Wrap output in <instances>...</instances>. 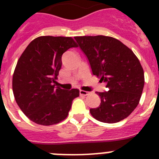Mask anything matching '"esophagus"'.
<instances>
[{
	"label": "esophagus",
	"instance_id": "esophagus-1",
	"mask_svg": "<svg viewBox=\"0 0 159 159\" xmlns=\"http://www.w3.org/2000/svg\"><path fill=\"white\" fill-rule=\"evenodd\" d=\"M88 94H89V92H86V91H83V90H80V95H84V96H86V95H88Z\"/></svg>",
	"mask_w": 159,
	"mask_h": 159
}]
</instances>
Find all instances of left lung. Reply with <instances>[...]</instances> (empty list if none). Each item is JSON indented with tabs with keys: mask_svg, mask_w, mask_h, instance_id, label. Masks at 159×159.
<instances>
[{
	"mask_svg": "<svg viewBox=\"0 0 159 159\" xmlns=\"http://www.w3.org/2000/svg\"><path fill=\"white\" fill-rule=\"evenodd\" d=\"M75 39L89 60L92 74L109 88L107 92H96L101 103L90 109L91 115L107 123L126 119L139 104L145 83L138 57L131 49L111 36H75Z\"/></svg>",
	"mask_w": 159,
	"mask_h": 159,
	"instance_id": "1",
	"label": "left lung"
}]
</instances>
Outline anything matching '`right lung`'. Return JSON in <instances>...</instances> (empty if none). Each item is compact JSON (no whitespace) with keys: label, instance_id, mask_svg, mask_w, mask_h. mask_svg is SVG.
<instances>
[{"label":"right lung","instance_id":"obj_1","mask_svg":"<svg viewBox=\"0 0 159 159\" xmlns=\"http://www.w3.org/2000/svg\"><path fill=\"white\" fill-rule=\"evenodd\" d=\"M77 47L72 37L42 36L32 40L20 57L13 75L12 92L20 110L36 124L50 126L68 116L79 89L55 87L62 55Z\"/></svg>","mask_w":159,"mask_h":159}]
</instances>
